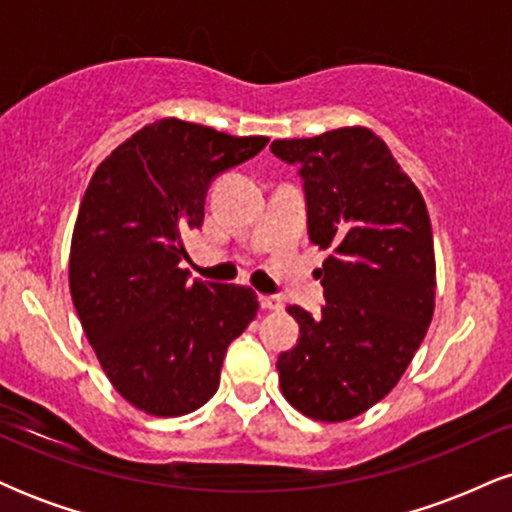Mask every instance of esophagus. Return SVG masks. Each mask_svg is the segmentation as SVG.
Wrapping results in <instances>:
<instances>
[{
	"label": "esophagus",
	"mask_w": 512,
	"mask_h": 512,
	"mask_svg": "<svg viewBox=\"0 0 512 512\" xmlns=\"http://www.w3.org/2000/svg\"><path fill=\"white\" fill-rule=\"evenodd\" d=\"M260 305L264 310H284V301L279 296H260Z\"/></svg>",
	"instance_id": "1"
}]
</instances>
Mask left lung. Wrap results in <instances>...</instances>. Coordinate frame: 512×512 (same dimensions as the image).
Masks as SVG:
<instances>
[{
  "instance_id": "left-lung-1",
  "label": "left lung",
  "mask_w": 512,
  "mask_h": 512,
  "mask_svg": "<svg viewBox=\"0 0 512 512\" xmlns=\"http://www.w3.org/2000/svg\"><path fill=\"white\" fill-rule=\"evenodd\" d=\"M272 154L298 166L308 236L330 250L322 313L289 308L301 339L276 361L281 392L310 419H354L399 383L431 325L436 257L426 202L366 127L276 139Z\"/></svg>"
}]
</instances>
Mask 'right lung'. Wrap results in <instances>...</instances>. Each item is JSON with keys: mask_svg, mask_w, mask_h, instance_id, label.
Wrapping results in <instances>:
<instances>
[{"mask_svg": "<svg viewBox=\"0 0 512 512\" xmlns=\"http://www.w3.org/2000/svg\"><path fill=\"white\" fill-rule=\"evenodd\" d=\"M192 122H151L96 168L76 216L69 289L113 387L154 416L214 397L228 344L257 315L248 286L190 279L182 236L209 185L267 146Z\"/></svg>", "mask_w": 512, "mask_h": 512, "instance_id": "1", "label": "right lung"}]
</instances>
